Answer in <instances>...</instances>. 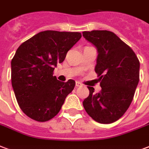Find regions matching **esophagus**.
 <instances>
[{"instance_id":"esophagus-1","label":"esophagus","mask_w":149,"mask_h":149,"mask_svg":"<svg viewBox=\"0 0 149 149\" xmlns=\"http://www.w3.org/2000/svg\"><path fill=\"white\" fill-rule=\"evenodd\" d=\"M80 86H82V84H81L80 82L77 81V82H76V87H80Z\"/></svg>"}]
</instances>
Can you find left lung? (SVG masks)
<instances>
[{"label":"left lung","instance_id":"left-lung-1","mask_svg":"<svg viewBox=\"0 0 149 149\" xmlns=\"http://www.w3.org/2000/svg\"><path fill=\"white\" fill-rule=\"evenodd\" d=\"M83 36L98 50L95 71L102 90L84 100L86 112L95 122L110 124L125 114L139 82L140 61L130 47L109 31H84Z\"/></svg>","mask_w":149,"mask_h":149}]
</instances>
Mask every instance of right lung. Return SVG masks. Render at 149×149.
<instances>
[{
    "label": "right lung",
    "mask_w": 149,
    "mask_h": 149,
    "mask_svg": "<svg viewBox=\"0 0 149 149\" xmlns=\"http://www.w3.org/2000/svg\"><path fill=\"white\" fill-rule=\"evenodd\" d=\"M81 38L80 32L45 31L19 47L12 59V85L19 107L37 122H47L60 111L75 81L61 82L54 67Z\"/></svg>",
    "instance_id": "1"
}]
</instances>
